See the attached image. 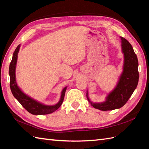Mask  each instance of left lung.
Segmentation results:
<instances>
[{
  "label": "left lung",
  "instance_id": "8db88e82",
  "mask_svg": "<svg viewBox=\"0 0 149 149\" xmlns=\"http://www.w3.org/2000/svg\"><path fill=\"white\" fill-rule=\"evenodd\" d=\"M120 39L122 53L124 54L123 70L116 87L109 93L103 102L93 103L89 98L88 91L86 93L87 99L91 105L103 111L121 108L132 95L138 83L139 74L136 55L128 41L122 37Z\"/></svg>",
  "mask_w": 149,
  "mask_h": 149
}]
</instances>
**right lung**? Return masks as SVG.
Segmentation results:
<instances>
[{
  "label": "right lung",
  "instance_id": "add662e5",
  "mask_svg": "<svg viewBox=\"0 0 149 149\" xmlns=\"http://www.w3.org/2000/svg\"><path fill=\"white\" fill-rule=\"evenodd\" d=\"M19 48L20 44L18 45V47L16 48L15 52H14L9 69V74L10 76V88H11V90L13 96L28 112L33 114V115H46V114L54 112L58 109H59V107L61 105L62 103H63L67 86L65 87L62 90L60 100H59V102L56 104L53 105H45L44 103H40L31 98L30 96H28L25 93H23L17 84L16 80V67Z\"/></svg>",
  "mask_w": 149,
  "mask_h": 149
}]
</instances>
